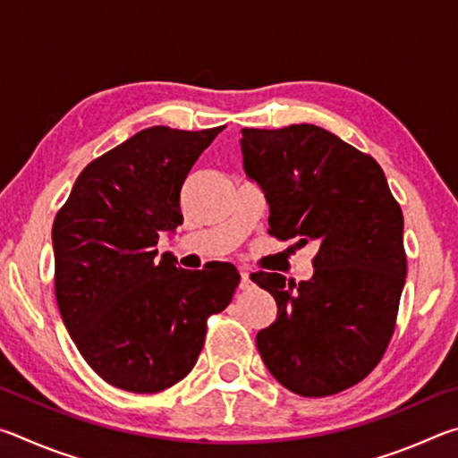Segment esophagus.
Here are the masks:
<instances>
[{"mask_svg": "<svg viewBox=\"0 0 458 458\" xmlns=\"http://www.w3.org/2000/svg\"><path fill=\"white\" fill-rule=\"evenodd\" d=\"M250 286H252L250 273H248V270H240V289L246 291V289H250Z\"/></svg>", "mask_w": 458, "mask_h": 458, "instance_id": "esophagus-1", "label": "esophagus"}]
</instances>
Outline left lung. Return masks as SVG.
Listing matches in <instances>:
<instances>
[{"label": "left lung", "mask_w": 458, "mask_h": 458, "mask_svg": "<svg viewBox=\"0 0 458 458\" xmlns=\"http://www.w3.org/2000/svg\"><path fill=\"white\" fill-rule=\"evenodd\" d=\"M240 151L265 193L268 234L315 240L309 281L278 273L250 278L276 301L257 333L267 369L299 396L321 398L377 366L406 283L404 218L376 159L315 125L242 129Z\"/></svg>", "instance_id": "obj_1"}]
</instances>
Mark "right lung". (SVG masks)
Segmentation results:
<instances>
[{
	"instance_id": "obj_1",
	"label": "right lung",
	"mask_w": 458,
	"mask_h": 458,
	"mask_svg": "<svg viewBox=\"0 0 458 458\" xmlns=\"http://www.w3.org/2000/svg\"><path fill=\"white\" fill-rule=\"evenodd\" d=\"M224 127L139 131L82 169L54 220L62 321L84 361L125 392H161L188 376L208 317L240 283L230 262L185 270L155 250L183 222L182 185Z\"/></svg>"
}]
</instances>
